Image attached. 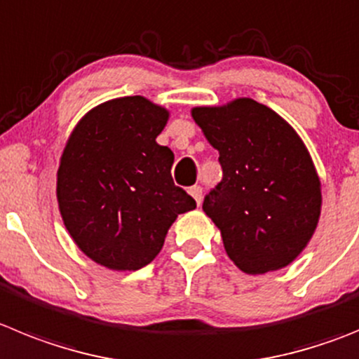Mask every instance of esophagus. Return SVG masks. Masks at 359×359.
<instances>
[{"label": "esophagus", "mask_w": 359, "mask_h": 359, "mask_svg": "<svg viewBox=\"0 0 359 359\" xmlns=\"http://www.w3.org/2000/svg\"><path fill=\"white\" fill-rule=\"evenodd\" d=\"M189 194L194 197V199H196L197 205H201V201H203V189H201V187H199V185L190 187Z\"/></svg>", "instance_id": "1"}]
</instances>
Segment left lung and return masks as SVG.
I'll return each mask as SVG.
<instances>
[{
	"instance_id": "1",
	"label": "left lung",
	"mask_w": 359,
	"mask_h": 359,
	"mask_svg": "<svg viewBox=\"0 0 359 359\" xmlns=\"http://www.w3.org/2000/svg\"><path fill=\"white\" fill-rule=\"evenodd\" d=\"M192 117L219 151L222 182L203 210L245 274L287 267L306 248L320 217V182L299 135L249 97L199 107Z\"/></svg>"
}]
</instances>
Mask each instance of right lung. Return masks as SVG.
<instances>
[{"instance_id": "obj_1", "label": "right lung", "mask_w": 359, "mask_h": 359, "mask_svg": "<svg viewBox=\"0 0 359 359\" xmlns=\"http://www.w3.org/2000/svg\"><path fill=\"white\" fill-rule=\"evenodd\" d=\"M169 111L142 96L92 108L72 130L57 174L69 235L111 271H139L162 251L176 217L196 201L174 185V153L156 144Z\"/></svg>"}]
</instances>
